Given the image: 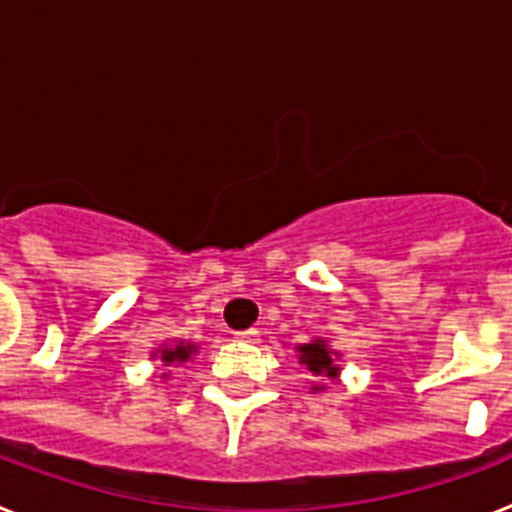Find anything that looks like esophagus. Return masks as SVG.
Wrapping results in <instances>:
<instances>
[{"instance_id": "esophagus-1", "label": "esophagus", "mask_w": 512, "mask_h": 512, "mask_svg": "<svg viewBox=\"0 0 512 512\" xmlns=\"http://www.w3.org/2000/svg\"><path fill=\"white\" fill-rule=\"evenodd\" d=\"M235 338H238V341H246V343H256L259 341V330L256 328L241 330V333H235Z\"/></svg>"}]
</instances>
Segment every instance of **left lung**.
Segmentation results:
<instances>
[{"label":"left lung","mask_w":512,"mask_h":512,"mask_svg":"<svg viewBox=\"0 0 512 512\" xmlns=\"http://www.w3.org/2000/svg\"><path fill=\"white\" fill-rule=\"evenodd\" d=\"M295 351H297V359H300V364L305 366L312 377H325V379H330V382H336V379L341 377V366H338L341 354H338V351H333L325 338H312V341L300 343ZM310 390L312 392L325 390V384H312Z\"/></svg>","instance_id":"left-lung-1"}]
</instances>
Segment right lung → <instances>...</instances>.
I'll return each mask as SVG.
<instances>
[{
  "mask_svg": "<svg viewBox=\"0 0 512 512\" xmlns=\"http://www.w3.org/2000/svg\"><path fill=\"white\" fill-rule=\"evenodd\" d=\"M197 343L192 341H174V343H164V346H158L156 351H151V359H161L164 366H179L184 361H189L192 356H197ZM169 374H161V379H166Z\"/></svg>",
  "mask_w": 512,
  "mask_h": 512,
  "instance_id": "obj_1",
  "label": "right lung"
}]
</instances>
